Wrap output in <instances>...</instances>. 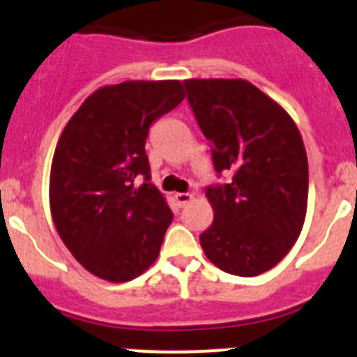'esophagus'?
Wrapping results in <instances>:
<instances>
[{
	"label": "esophagus",
	"instance_id": "34e87169",
	"mask_svg": "<svg viewBox=\"0 0 357 357\" xmlns=\"http://www.w3.org/2000/svg\"><path fill=\"white\" fill-rule=\"evenodd\" d=\"M175 200H176V204H178V206L185 207L189 202L193 200V195H191V193H176Z\"/></svg>",
	"mask_w": 357,
	"mask_h": 357
}]
</instances>
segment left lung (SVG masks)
Listing matches in <instances>:
<instances>
[{
  "label": "left lung",
  "mask_w": 357,
  "mask_h": 357,
  "mask_svg": "<svg viewBox=\"0 0 357 357\" xmlns=\"http://www.w3.org/2000/svg\"><path fill=\"white\" fill-rule=\"evenodd\" d=\"M188 102L213 146V225L200 236L207 259L232 275L272 270L301 236L307 211V155L291 116L241 78L184 80Z\"/></svg>",
  "instance_id": "8db88e82"
}]
</instances>
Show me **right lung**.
Instances as JSON below:
<instances>
[{"label": "right lung", "mask_w": 357, "mask_h": 357, "mask_svg": "<svg viewBox=\"0 0 357 357\" xmlns=\"http://www.w3.org/2000/svg\"><path fill=\"white\" fill-rule=\"evenodd\" d=\"M185 98L178 80H130L94 91L56 143L50 209L73 257L93 275L127 282L155 263L173 220L150 184V125ZM137 176L147 181L139 188Z\"/></svg>", "instance_id": "right-lung-1"}]
</instances>
